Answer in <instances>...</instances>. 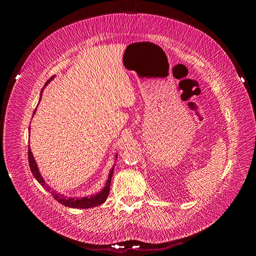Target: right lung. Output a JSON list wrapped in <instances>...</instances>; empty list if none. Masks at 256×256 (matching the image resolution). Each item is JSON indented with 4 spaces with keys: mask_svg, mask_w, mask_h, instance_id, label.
<instances>
[{
    "mask_svg": "<svg viewBox=\"0 0 256 256\" xmlns=\"http://www.w3.org/2000/svg\"><path fill=\"white\" fill-rule=\"evenodd\" d=\"M54 76H52L50 79L47 80V82L45 84V86L50 84V80H53ZM36 112H34V114ZM29 131H30V126H29ZM28 162H29V166H30V170H32V175L34 178L38 180V183L42 184V186H44V188L47 190H50V194L53 196V198H55L56 201L60 202V204L68 206V208H76V209H88V208H92V206H100L104 202L106 201V198L108 196V194H110V180H112V172H114V167L110 172V175H108V180L106 182V185L105 188H104L100 192H98L97 194H94V196H86V198H66L64 196L63 194L55 192L54 190H50L47 184L45 183L44 178H42L40 170H38V167H37V164L34 162V158L32 156V150H30V146L28 148Z\"/></svg>",
    "mask_w": 256,
    "mask_h": 256,
    "instance_id": "1",
    "label": "right lung"
}]
</instances>
